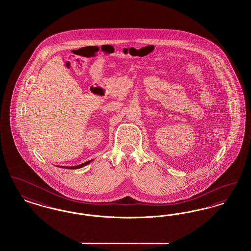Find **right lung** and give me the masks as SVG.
Returning a JSON list of instances; mask_svg holds the SVG:
<instances>
[{"instance_id":"add662e5","label":"right lung","mask_w":251,"mask_h":251,"mask_svg":"<svg viewBox=\"0 0 251 251\" xmlns=\"http://www.w3.org/2000/svg\"><path fill=\"white\" fill-rule=\"evenodd\" d=\"M93 160H90V161H87V162H85L84 164H81V165H78V166H74V167H65V166H60L59 167H62V168H67V169H78V168H81V167H85V166H87L88 164H90L91 162H92Z\"/></svg>"}]
</instances>
